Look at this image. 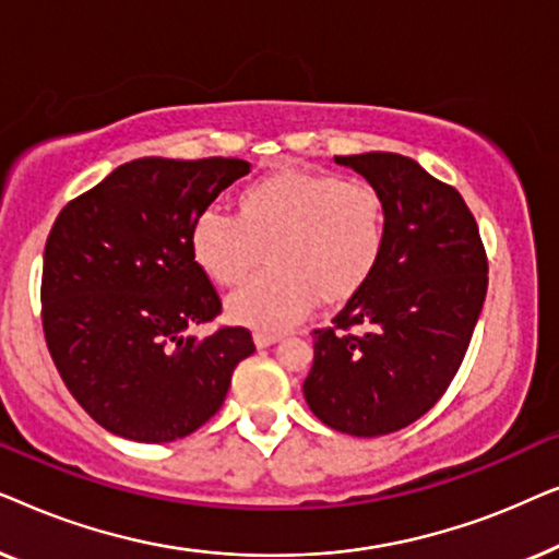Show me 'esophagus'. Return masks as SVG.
Segmentation results:
<instances>
[{
	"label": "esophagus",
	"mask_w": 559,
	"mask_h": 559,
	"mask_svg": "<svg viewBox=\"0 0 559 559\" xmlns=\"http://www.w3.org/2000/svg\"><path fill=\"white\" fill-rule=\"evenodd\" d=\"M280 341V335L277 333H254V343H257V348H270V346H274V343Z\"/></svg>",
	"instance_id": "obj_1"
}]
</instances>
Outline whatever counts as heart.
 <instances>
[{
  "label": "heart",
  "mask_w": 559,
  "mask_h": 559,
  "mask_svg": "<svg viewBox=\"0 0 559 559\" xmlns=\"http://www.w3.org/2000/svg\"><path fill=\"white\" fill-rule=\"evenodd\" d=\"M386 243V211L369 182L282 167L241 190L239 216L209 205L190 228L195 264L234 287L262 264L272 270L228 297L236 323L280 333L325 302H346L377 272Z\"/></svg>",
  "instance_id": "1"
}]
</instances>
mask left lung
Instances as JSON below:
<instances>
[{
  "label": "left lung",
  "mask_w": 559,
  "mask_h": 559,
  "mask_svg": "<svg viewBox=\"0 0 559 559\" xmlns=\"http://www.w3.org/2000/svg\"><path fill=\"white\" fill-rule=\"evenodd\" d=\"M335 163L381 195L386 243L333 328L312 333L316 358L302 394L320 423L377 438L412 425L445 394L484 310L488 264L461 193L415 159L364 152Z\"/></svg>",
  "instance_id": "obj_1"
}]
</instances>
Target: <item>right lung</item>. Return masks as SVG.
<instances>
[{
	"instance_id": "1",
	"label": "right lung",
	"mask_w": 559,
	"mask_h": 559,
	"mask_svg": "<svg viewBox=\"0 0 559 559\" xmlns=\"http://www.w3.org/2000/svg\"><path fill=\"white\" fill-rule=\"evenodd\" d=\"M251 170L247 159L142 157L60 211L43 259V328L60 379L104 430L173 442L221 409L243 328L188 335L221 312L190 251L198 213Z\"/></svg>"
}]
</instances>
